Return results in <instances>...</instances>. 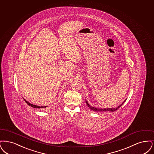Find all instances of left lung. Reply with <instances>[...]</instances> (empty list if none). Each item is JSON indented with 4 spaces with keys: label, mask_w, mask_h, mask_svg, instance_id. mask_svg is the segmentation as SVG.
Listing matches in <instances>:
<instances>
[{
    "label": "left lung",
    "mask_w": 154,
    "mask_h": 154,
    "mask_svg": "<svg viewBox=\"0 0 154 154\" xmlns=\"http://www.w3.org/2000/svg\"><path fill=\"white\" fill-rule=\"evenodd\" d=\"M125 101V100H124V101L122 103V104H121L120 105H119L118 107H116V108H114H114H104V109L100 108V109H98V108L92 107L91 106H90V105H89V103L87 102V101L86 100V104H87V106L89 107L91 110H93V111H95V112H114V111L117 110L119 107H120L124 103Z\"/></svg>",
    "instance_id": "obj_1"
}]
</instances>
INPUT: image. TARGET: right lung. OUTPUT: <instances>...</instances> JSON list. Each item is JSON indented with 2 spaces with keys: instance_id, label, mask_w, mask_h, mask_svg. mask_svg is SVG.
I'll use <instances>...</instances> for the list:
<instances>
[{
  "instance_id": "obj_1",
  "label": "right lung",
  "mask_w": 154,
  "mask_h": 154,
  "mask_svg": "<svg viewBox=\"0 0 154 154\" xmlns=\"http://www.w3.org/2000/svg\"><path fill=\"white\" fill-rule=\"evenodd\" d=\"M24 100L26 102V103L28 105H29V106H32V107H34V108H42V107H47V106H37V105H33V104H31V103H30L29 102H27L26 101V100H25V99H24Z\"/></svg>"
}]
</instances>
